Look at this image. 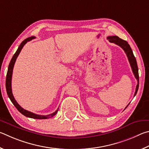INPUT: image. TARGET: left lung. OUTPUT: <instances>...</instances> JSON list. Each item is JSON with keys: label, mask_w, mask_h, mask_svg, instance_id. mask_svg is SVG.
I'll return each instance as SVG.
<instances>
[{"label": "left lung", "mask_w": 149, "mask_h": 149, "mask_svg": "<svg viewBox=\"0 0 149 149\" xmlns=\"http://www.w3.org/2000/svg\"><path fill=\"white\" fill-rule=\"evenodd\" d=\"M107 39H109V42H111L117 44L118 46H120L121 48L124 49L125 53L126 54L127 59L129 60L130 64L131 65L133 73H134L135 79H136L137 80V84L136 89H135V92L134 94V97H135V95L137 94L138 88H139V72H138V67H137L136 59H135L134 55L133 54L132 49L131 48H130V46L129 45V44L127 43L126 40H122V39L120 38L118 36H108ZM128 105L129 104L127 105V107ZM126 107L125 109H126Z\"/></svg>", "instance_id": "8db88e82"}]
</instances>
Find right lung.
<instances>
[{"label": "right lung", "instance_id": "obj_1", "mask_svg": "<svg viewBox=\"0 0 149 149\" xmlns=\"http://www.w3.org/2000/svg\"><path fill=\"white\" fill-rule=\"evenodd\" d=\"M34 38H35V36H31V37H29L25 39V40L21 43L19 46L18 47L16 52H15L14 56H13L11 61H10V64L8 65V69L6 79V89L7 94L8 95L10 100H11L12 103L14 104V105L15 107V108H16L17 110L23 114V115L29 117V118H35V119H47V118H51V117H53L54 116L56 115L57 113V111H58V109H57L54 113H52L50 114H48V115H39V114L33 113L30 111H28L27 110L23 109L22 107H21L19 104L17 103V101H15V100L14 97V95L12 94V77L13 69H14L15 60H16L18 55L19 54L21 50H22V49L23 48V47L24 46L25 44L27 43V42L31 41Z\"/></svg>", "mask_w": 149, "mask_h": 149}]
</instances>
